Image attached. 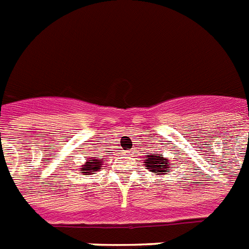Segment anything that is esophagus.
<instances>
[{"mask_svg":"<svg viewBox=\"0 0 249 249\" xmlns=\"http://www.w3.org/2000/svg\"><path fill=\"white\" fill-rule=\"evenodd\" d=\"M126 154L127 155H132V154H131V151H126Z\"/></svg>","mask_w":249,"mask_h":249,"instance_id":"esophagus-1","label":"esophagus"}]
</instances>
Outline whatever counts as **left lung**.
I'll list each match as a JSON object with an SVG mask.
<instances>
[{"label":"left lung","instance_id":"left-lung-1","mask_svg":"<svg viewBox=\"0 0 249 249\" xmlns=\"http://www.w3.org/2000/svg\"><path fill=\"white\" fill-rule=\"evenodd\" d=\"M148 171L156 173L157 175H166L167 170L170 167V162L167 157H163L162 154L160 155H147L145 162Z\"/></svg>","mask_w":249,"mask_h":249}]
</instances>
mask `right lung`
<instances>
[{
    "label": "right lung",
    "instance_id": "add662e5",
    "mask_svg": "<svg viewBox=\"0 0 249 249\" xmlns=\"http://www.w3.org/2000/svg\"><path fill=\"white\" fill-rule=\"evenodd\" d=\"M101 165H102V161L98 160V159L87 160V162L84 163V165H82V167H80V171H82L83 174L92 175V174H95V171H98Z\"/></svg>",
    "mask_w": 249,
    "mask_h": 249
}]
</instances>
